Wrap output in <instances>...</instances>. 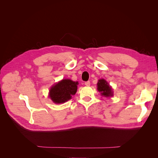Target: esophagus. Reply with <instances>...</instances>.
I'll return each instance as SVG.
<instances>
[{
  "label": "esophagus",
  "instance_id": "1",
  "mask_svg": "<svg viewBox=\"0 0 158 158\" xmlns=\"http://www.w3.org/2000/svg\"><path fill=\"white\" fill-rule=\"evenodd\" d=\"M85 85H86V86H89V85H90V82H89V81H88V82H85Z\"/></svg>",
  "mask_w": 158,
  "mask_h": 158
}]
</instances>
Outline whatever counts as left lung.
I'll return each instance as SVG.
<instances>
[{"label":"left lung","instance_id":"left-lung-1","mask_svg":"<svg viewBox=\"0 0 158 158\" xmlns=\"http://www.w3.org/2000/svg\"><path fill=\"white\" fill-rule=\"evenodd\" d=\"M97 89L101 93L102 96L106 98H111L113 96V91L111 85L106 80L99 79L97 84Z\"/></svg>","mask_w":158,"mask_h":158}]
</instances>
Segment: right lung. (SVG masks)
I'll use <instances>...</instances> for the list:
<instances>
[{
	"label": "right lung",
	"instance_id": "right-lung-1",
	"mask_svg": "<svg viewBox=\"0 0 158 158\" xmlns=\"http://www.w3.org/2000/svg\"><path fill=\"white\" fill-rule=\"evenodd\" d=\"M78 85V82L70 79H63L51 87L49 97L55 103H65L71 99L77 92Z\"/></svg>",
	"mask_w": 158,
	"mask_h": 158
}]
</instances>
